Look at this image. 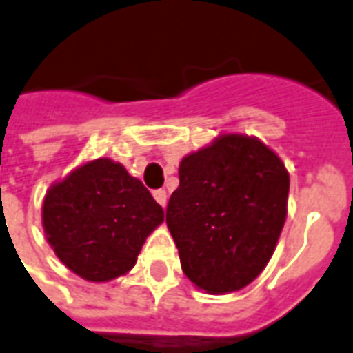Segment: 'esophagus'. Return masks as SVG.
Listing matches in <instances>:
<instances>
[{
    "mask_svg": "<svg viewBox=\"0 0 353 353\" xmlns=\"http://www.w3.org/2000/svg\"><path fill=\"white\" fill-rule=\"evenodd\" d=\"M153 198H155L159 205H163V208H166V202H168V196H166V190H163V189L155 190V192H153Z\"/></svg>",
    "mask_w": 353,
    "mask_h": 353,
    "instance_id": "1",
    "label": "esophagus"
}]
</instances>
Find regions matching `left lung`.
Here are the masks:
<instances>
[{"mask_svg":"<svg viewBox=\"0 0 353 353\" xmlns=\"http://www.w3.org/2000/svg\"><path fill=\"white\" fill-rule=\"evenodd\" d=\"M288 170L247 134H221L179 163L166 224L181 270L208 294L245 288L275 252L288 215Z\"/></svg>","mask_w":353,"mask_h":353,"instance_id":"1","label":"left lung"}]
</instances>
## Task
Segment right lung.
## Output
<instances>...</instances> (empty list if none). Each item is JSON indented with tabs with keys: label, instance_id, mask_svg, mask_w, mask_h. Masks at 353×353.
Listing matches in <instances>:
<instances>
[{
	"label": "right lung",
	"instance_id": "obj_1",
	"mask_svg": "<svg viewBox=\"0 0 353 353\" xmlns=\"http://www.w3.org/2000/svg\"><path fill=\"white\" fill-rule=\"evenodd\" d=\"M46 241L67 270L90 283L129 273L164 211L140 179L108 157L80 164L46 190Z\"/></svg>",
	"mask_w": 353,
	"mask_h": 353
}]
</instances>
